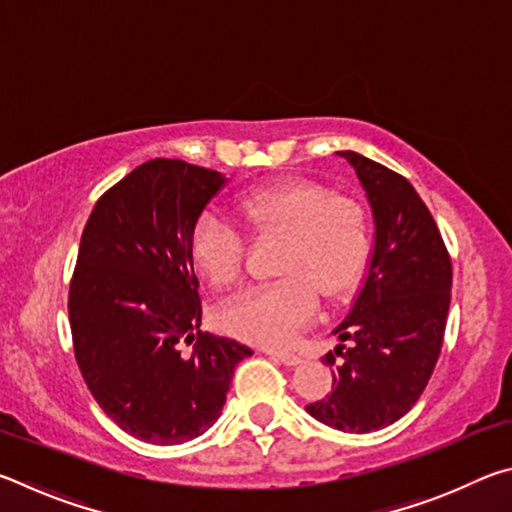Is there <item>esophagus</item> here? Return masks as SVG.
I'll list each match as a JSON object with an SVG mask.
<instances>
[{
    "mask_svg": "<svg viewBox=\"0 0 512 512\" xmlns=\"http://www.w3.org/2000/svg\"><path fill=\"white\" fill-rule=\"evenodd\" d=\"M268 357L271 359H277V361H282L284 366H298V363L302 361L298 354H293V352H282V350H264Z\"/></svg>",
    "mask_w": 512,
    "mask_h": 512,
    "instance_id": "obj_1",
    "label": "esophagus"
}]
</instances>
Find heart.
I'll use <instances>...</instances> for the list:
<instances>
[{
	"label": "heart",
	"instance_id": "obj_1",
	"mask_svg": "<svg viewBox=\"0 0 512 512\" xmlns=\"http://www.w3.org/2000/svg\"><path fill=\"white\" fill-rule=\"evenodd\" d=\"M237 216L257 239H282L275 262L280 280L241 293L221 311L223 329L241 341L291 343L314 323L318 296L341 300L366 273L372 223L359 198L307 178H282L241 196ZM189 255L216 289L232 287L244 273V239L216 214L196 221Z\"/></svg>",
	"mask_w": 512,
	"mask_h": 512
}]
</instances>
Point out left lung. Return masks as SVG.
Wrapping results in <instances>:
<instances>
[{"label": "left lung", "instance_id": "obj_1", "mask_svg": "<svg viewBox=\"0 0 512 512\" xmlns=\"http://www.w3.org/2000/svg\"><path fill=\"white\" fill-rule=\"evenodd\" d=\"M339 155L368 194L375 250L348 318L334 329L341 345L323 359L334 368L332 391L307 413L332 429L368 433L409 413L429 384L445 339L452 259L409 180L354 151Z\"/></svg>", "mask_w": 512, "mask_h": 512}]
</instances>
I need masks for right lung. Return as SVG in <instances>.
Segmentation results:
<instances>
[{"mask_svg": "<svg viewBox=\"0 0 512 512\" xmlns=\"http://www.w3.org/2000/svg\"><path fill=\"white\" fill-rule=\"evenodd\" d=\"M183 160L140 164L85 223L69 282L74 357L97 404L131 436L180 445L221 415L235 366L253 354L203 332L189 239L223 187Z\"/></svg>", "mask_w": 512, "mask_h": 512, "instance_id": "1", "label": "right lung"}]
</instances>
